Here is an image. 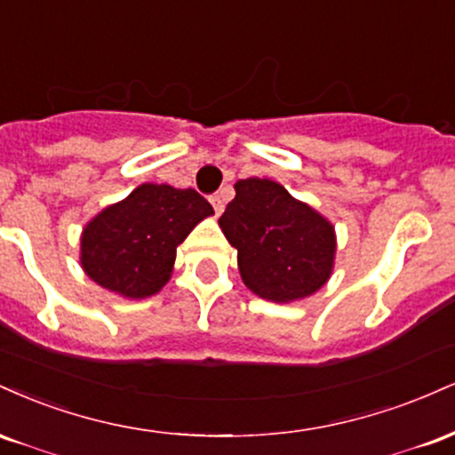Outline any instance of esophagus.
<instances>
[{"label":"esophagus","mask_w":455,"mask_h":455,"mask_svg":"<svg viewBox=\"0 0 455 455\" xmlns=\"http://www.w3.org/2000/svg\"><path fill=\"white\" fill-rule=\"evenodd\" d=\"M210 201L213 205V212H216V216H220V213L224 212V196L222 195H213Z\"/></svg>","instance_id":"34e87169"}]
</instances>
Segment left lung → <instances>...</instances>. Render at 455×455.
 Segmentation results:
<instances>
[{
    "instance_id": "8db88e82",
    "label": "left lung",
    "mask_w": 455,
    "mask_h": 455,
    "mask_svg": "<svg viewBox=\"0 0 455 455\" xmlns=\"http://www.w3.org/2000/svg\"><path fill=\"white\" fill-rule=\"evenodd\" d=\"M237 250L243 284L275 304L304 299L329 280L336 259L333 224L271 180H239L220 216Z\"/></svg>"
}]
</instances>
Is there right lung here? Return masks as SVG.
<instances>
[{"instance_id":"add662e5","label":"right lung","mask_w":455,"mask_h":455,"mask_svg":"<svg viewBox=\"0 0 455 455\" xmlns=\"http://www.w3.org/2000/svg\"><path fill=\"white\" fill-rule=\"evenodd\" d=\"M213 207L196 190L143 184L104 207L81 235V267L102 289L143 299L173 271L177 245Z\"/></svg>"}]
</instances>
